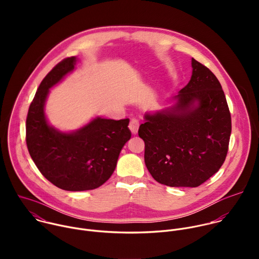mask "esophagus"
Masks as SVG:
<instances>
[{"label": "esophagus", "mask_w": 259, "mask_h": 259, "mask_svg": "<svg viewBox=\"0 0 259 259\" xmlns=\"http://www.w3.org/2000/svg\"><path fill=\"white\" fill-rule=\"evenodd\" d=\"M138 128H139V122H138V120L132 119V120L130 121V124H129V129H130V131L132 132V134L136 135L137 132H138Z\"/></svg>", "instance_id": "34e87169"}]
</instances>
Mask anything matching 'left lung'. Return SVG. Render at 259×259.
<instances>
[{"mask_svg": "<svg viewBox=\"0 0 259 259\" xmlns=\"http://www.w3.org/2000/svg\"><path fill=\"white\" fill-rule=\"evenodd\" d=\"M192 77L170 105L147 112L138 135L154 179L172 188H197L223 166L232 132L225 92L214 73L192 58Z\"/></svg>", "mask_w": 259, "mask_h": 259, "instance_id": "obj_1", "label": "left lung"}]
</instances>
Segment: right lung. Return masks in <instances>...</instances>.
Returning a JSON list of instances; mask_svg holds the SVG:
<instances>
[{
  "instance_id": "obj_1",
  "label": "right lung",
  "mask_w": 259,
  "mask_h": 259,
  "mask_svg": "<svg viewBox=\"0 0 259 259\" xmlns=\"http://www.w3.org/2000/svg\"><path fill=\"white\" fill-rule=\"evenodd\" d=\"M78 57L59 62L35 92L26 118V144L40 172L57 188L82 192L99 188L114 173L120 153L131 138L129 120L95 117L81 128L61 131L45 113L50 89L73 71Z\"/></svg>"
}]
</instances>
